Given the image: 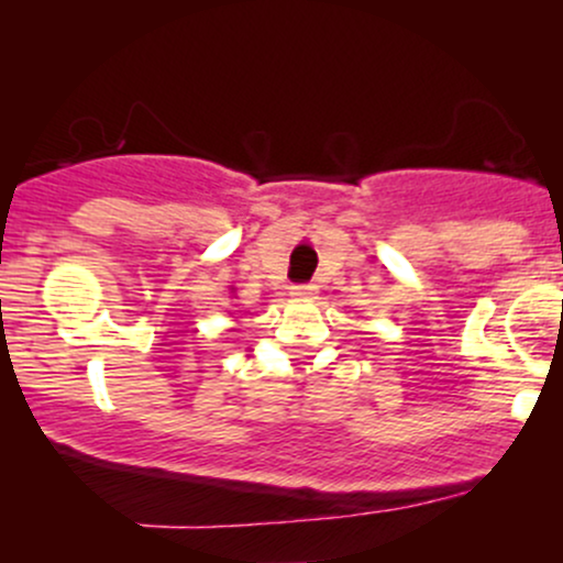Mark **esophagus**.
I'll use <instances>...</instances> for the list:
<instances>
[{
    "label": "esophagus",
    "instance_id": "1",
    "mask_svg": "<svg viewBox=\"0 0 563 563\" xmlns=\"http://www.w3.org/2000/svg\"><path fill=\"white\" fill-rule=\"evenodd\" d=\"M290 296L294 299H301V301H309L318 296V288L312 286V283H299V286H290Z\"/></svg>",
    "mask_w": 563,
    "mask_h": 563
}]
</instances>
